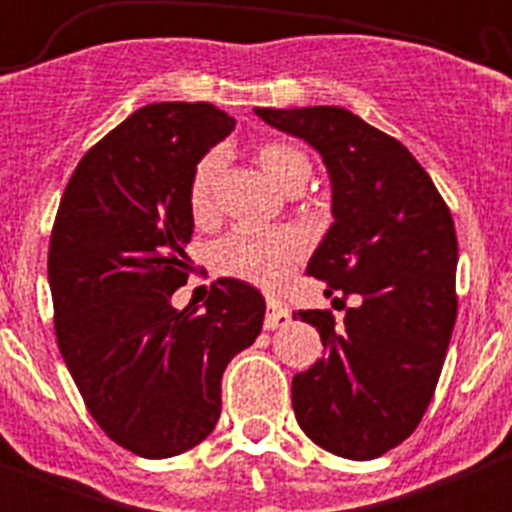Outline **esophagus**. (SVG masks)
I'll return each instance as SVG.
<instances>
[{"label":"esophagus","instance_id":"34e87169","mask_svg":"<svg viewBox=\"0 0 512 512\" xmlns=\"http://www.w3.org/2000/svg\"><path fill=\"white\" fill-rule=\"evenodd\" d=\"M289 317H292V309L287 307V302H282V299H277V297L267 299L265 329H277V327H282V324L289 322Z\"/></svg>","mask_w":512,"mask_h":512}]
</instances>
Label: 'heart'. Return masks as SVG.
Wrapping results in <instances>:
<instances>
[{"label":"heart","mask_w":512,"mask_h":512,"mask_svg":"<svg viewBox=\"0 0 512 512\" xmlns=\"http://www.w3.org/2000/svg\"><path fill=\"white\" fill-rule=\"evenodd\" d=\"M262 170L285 190L302 188L312 173L307 153L285 141H265L257 146ZM225 156L205 153L193 170L188 185V205L195 223H208L218 210V188L223 178ZM307 255V240L294 227L252 230L235 227L213 247V262L220 272L257 287H280L292 275L294 265Z\"/></svg>","instance_id":"1"}]
</instances>
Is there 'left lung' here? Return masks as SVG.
<instances>
[{
  "label": "left lung",
  "mask_w": 512,
  "mask_h": 512,
  "mask_svg": "<svg viewBox=\"0 0 512 512\" xmlns=\"http://www.w3.org/2000/svg\"><path fill=\"white\" fill-rule=\"evenodd\" d=\"M327 165L334 223L307 275L356 294L344 324L294 312L327 354L292 379L302 431L352 461L384 456L416 431L456 324L458 240L448 205L409 148L339 106L255 108Z\"/></svg>",
  "instance_id": "1"
}]
</instances>
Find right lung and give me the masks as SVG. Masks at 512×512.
Wrapping results in <instances>:
<instances>
[{
  "mask_svg": "<svg viewBox=\"0 0 512 512\" xmlns=\"http://www.w3.org/2000/svg\"><path fill=\"white\" fill-rule=\"evenodd\" d=\"M232 128L213 103L138 108L79 160L51 230L61 356L103 433L143 458L213 431L225 366L265 319L262 294L227 277L203 309L170 304L190 272V178Z\"/></svg>",
  "mask_w": 512,
  "mask_h": 512,
  "instance_id": "obj_1",
  "label": "right lung"
}]
</instances>
